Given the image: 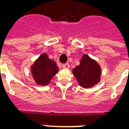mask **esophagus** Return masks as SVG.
Wrapping results in <instances>:
<instances>
[{
    "label": "esophagus",
    "mask_w": 129,
    "mask_h": 129,
    "mask_svg": "<svg viewBox=\"0 0 129 129\" xmlns=\"http://www.w3.org/2000/svg\"><path fill=\"white\" fill-rule=\"evenodd\" d=\"M62 67H63V68H64V69H68L70 68V65L67 63H65V64L62 65Z\"/></svg>",
    "instance_id": "obj_1"
}]
</instances>
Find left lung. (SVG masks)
<instances>
[{"instance_id": "1", "label": "left lung", "mask_w": 129, "mask_h": 129, "mask_svg": "<svg viewBox=\"0 0 129 129\" xmlns=\"http://www.w3.org/2000/svg\"><path fill=\"white\" fill-rule=\"evenodd\" d=\"M73 73L80 86L90 88L101 80L102 69L95 59L84 54L80 60V64L73 69Z\"/></svg>"}]
</instances>
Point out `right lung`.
Listing matches in <instances>:
<instances>
[{"label": "right lung", "instance_id": "obj_1", "mask_svg": "<svg viewBox=\"0 0 129 129\" xmlns=\"http://www.w3.org/2000/svg\"><path fill=\"white\" fill-rule=\"evenodd\" d=\"M58 72L56 62L49 59L46 53L41 54L31 66L32 77L36 84L40 86H47Z\"/></svg>", "mask_w": 129, "mask_h": 129}]
</instances>
